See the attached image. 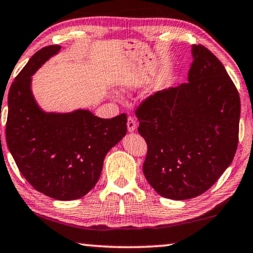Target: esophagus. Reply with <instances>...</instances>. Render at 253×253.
Returning a JSON list of instances; mask_svg holds the SVG:
<instances>
[{
    "mask_svg": "<svg viewBox=\"0 0 253 253\" xmlns=\"http://www.w3.org/2000/svg\"><path fill=\"white\" fill-rule=\"evenodd\" d=\"M126 126H127V131L129 132H133V131L137 129V123H135V121L133 118H127V122H126Z\"/></svg>",
    "mask_w": 253,
    "mask_h": 253,
    "instance_id": "1",
    "label": "esophagus"
}]
</instances>
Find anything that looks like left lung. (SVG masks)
<instances>
[{"mask_svg":"<svg viewBox=\"0 0 253 253\" xmlns=\"http://www.w3.org/2000/svg\"><path fill=\"white\" fill-rule=\"evenodd\" d=\"M188 82L159 91L135 112L147 142L142 171L167 199L203 194L230 166L239 142L241 101L224 65L192 46Z\"/></svg>","mask_w":253,"mask_h":253,"instance_id":"obj_1","label":"left lung"}]
</instances>
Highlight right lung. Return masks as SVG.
I'll return each instance as SVG.
<instances>
[{
	"label": "right lung",
	"instance_id": "add662e5",
	"mask_svg": "<svg viewBox=\"0 0 253 253\" xmlns=\"http://www.w3.org/2000/svg\"><path fill=\"white\" fill-rule=\"evenodd\" d=\"M61 47L38 51L11 84L6 144L18 169L36 190L59 201L86 195L104 159L126 134V115L100 119L87 109L44 112L32 92V76Z\"/></svg>",
	"mask_w": 253,
	"mask_h": 253
}]
</instances>
